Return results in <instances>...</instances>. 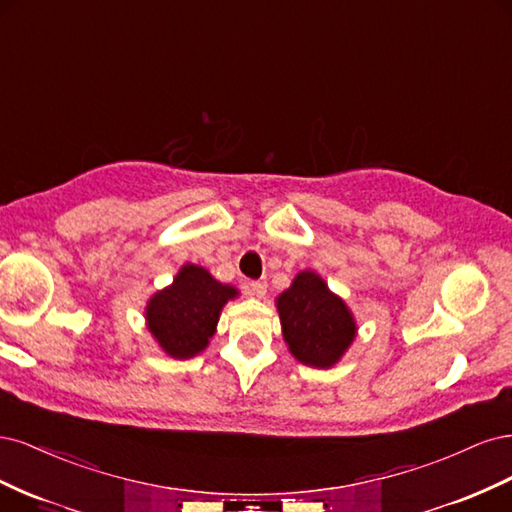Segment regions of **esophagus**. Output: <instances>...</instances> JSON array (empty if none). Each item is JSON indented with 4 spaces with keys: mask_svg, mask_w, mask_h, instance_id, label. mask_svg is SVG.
<instances>
[{
    "mask_svg": "<svg viewBox=\"0 0 512 512\" xmlns=\"http://www.w3.org/2000/svg\"><path fill=\"white\" fill-rule=\"evenodd\" d=\"M247 292L252 294V297H256V299H262L267 294V282H260V280H252V282H247Z\"/></svg>",
    "mask_w": 512,
    "mask_h": 512,
    "instance_id": "1",
    "label": "esophagus"
}]
</instances>
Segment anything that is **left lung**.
Returning <instances> with one entry per match:
<instances>
[{"label":"left lung","instance_id":"1","mask_svg":"<svg viewBox=\"0 0 512 512\" xmlns=\"http://www.w3.org/2000/svg\"><path fill=\"white\" fill-rule=\"evenodd\" d=\"M277 312L290 352L312 367L335 365L356 333L346 303L314 271L294 277L292 286L277 299Z\"/></svg>","mask_w":512,"mask_h":512}]
</instances>
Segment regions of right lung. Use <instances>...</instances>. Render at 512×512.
<instances>
[{
	"label": "right lung",
	"instance_id": "add662e5",
	"mask_svg": "<svg viewBox=\"0 0 512 512\" xmlns=\"http://www.w3.org/2000/svg\"><path fill=\"white\" fill-rule=\"evenodd\" d=\"M237 294V288L215 282L203 267L185 265L173 286L149 301V331L164 352L175 359H190L207 348L224 303Z\"/></svg>",
	"mask_w": 512,
	"mask_h": 512
}]
</instances>
